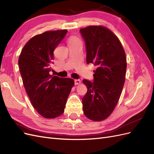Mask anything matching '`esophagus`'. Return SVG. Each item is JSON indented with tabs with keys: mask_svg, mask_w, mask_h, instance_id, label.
<instances>
[{
	"mask_svg": "<svg viewBox=\"0 0 154 154\" xmlns=\"http://www.w3.org/2000/svg\"><path fill=\"white\" fill-rule=\"evenodd\" d=\"M80 83H81V80H80V79H76V80H74V83H75L76 85L80 84Z\"/></svg>",
	"mask_w": 154,
	"mask_h": 154,
	"instance_id": "1",
	"label": "esophagus"
}]
</instances>
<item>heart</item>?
Wrapping results in <instances>:
<instances>
[{
	"mask_svg": "<svg viewBox=\"0 0 154 154\" xmlns=\"http://www.w3.org/2000/svg\"><path fill=\"white\" fill-rule=\"evenodd\" d=\"M79 41H80V40H79L78 38H76V37H75V36H71V38H70L69 40V44L76 43V42H79Z\"/></svg>",
	"mask_w": 154,
	"mask_h": 154,
	"instance_id": "obj_1",
	"label": "heart"
}]
</instances>
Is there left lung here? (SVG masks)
Returning a JSON list of instances; mask_svg holds the SVG:
<instances>
[{"instance_id": "1", "label": "left lung", "mask_w": 154, "mask_h": 154, "mask_svg": "<svg viewBox=\"0 0 154 154\" xmlns=\"http://www.w3.org/2000/svg\"><path fill=\"white\" fill-rule=\"evenodd\" d=\"M80 32L85 44L86 62L96 67L93 82L83 80L87 87L82 98L83 110L88 119L99 122L109 117L119 101L127 59L119 40L109 29L91 26Z\"/></svg>"}]
</instances>
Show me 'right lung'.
<instances>
[{
  "mask_svg": "<svg viewBox=\"0 0 154 154\" xmlns=\"http://www.w3.org/2000/svg\"><path fill=\"white\" fill-rule=\"evenodd\" d=\"M67 30L46 31L31 38L23 48L18 66L23 84L31 103L44 118L62 115L69 94L74 86L71 78L51 75L53 51Z\"/></svg>",
  "mask_w": 154,
  "mask_h": 154,
  "instance_id": "right-lung-1",
  "label": "right lung"
}]
</instances>
